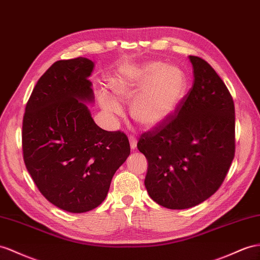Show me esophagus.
Listing matches in <instances>:
<instances>
[{
  "mask_svg": "<svg viewBox=\"0 0 260 260\" xmlns=\"http://www.w3.org/2000/svg\"><path fill=\"white\" fill-rule=\"evenodd\" d=\"M129 144H131V148L134 150L136 148V146H137V141H136V138L134 136L129 137Z\"/></svg>",
  "mask_w": 260,
  "mask_h": 260,
  "instance_id": "34e87169",
  "label": "esophagus"
}]
</instances>
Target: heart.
Wrapping results in <instances>:
<instances>
[{
	"instance_id": "1",
	"label": "heart",
	"mask_w": 260,
	"mask_h": 260,
	"mask_svg": "<svg viewBox=\"0 0 260 260\" xmlns=\"http://www.w3.org/2000/svg\"><path fill=\"white\" fill-rule=\"evenodd\" d=\"M109 83L119 101L132 100L131 116L147 128L156 127L174 114L188 88L187 76L180 67L160 61L136 66L114 76ZM116 99L104 90L99 92L100 104L109 116L122 114V106Z\"/></svg>"
}]
</instances>
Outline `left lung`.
I'll use <instances>...</instances> for the list:
<instances>
[{"label":"left lung","mask_w":260,"mask_h":260,"mask_svg":"<svg viewBox=\"0 0 260 260\" xmlns=\"http://www.w3.org/2000/svg\"><path fill=\"white\" fill-rule=\"evenodd\" d=\"M193 86L175 114L137 144L148 161L145 187L156 203L183 210L221 187L235 154V108L230 91L202 58L189 56Z\"/></svg>","instance_id":"8db88e82"}]
</instances>
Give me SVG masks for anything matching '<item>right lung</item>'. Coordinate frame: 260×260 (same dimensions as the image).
<instances>
[{
    "mask_svg": "<svg viewBox=\"0 0 260 260\" xmlns=\"http://www.w3.org/2000/svg\"><path fill=\"white\" fill-rule=\"evenodd\" d=\"M93 68L83 57L56 61L38 80L23 118L26 168L50 203L71 213L101 204L131 154L124 133L104 131L91 116Z\"/></svg>",
    "mask_w": 260,
    "mask_h": 260,
    "instance_id": "right-lung-1",
    "label": "right lung"
}]
</instances>
